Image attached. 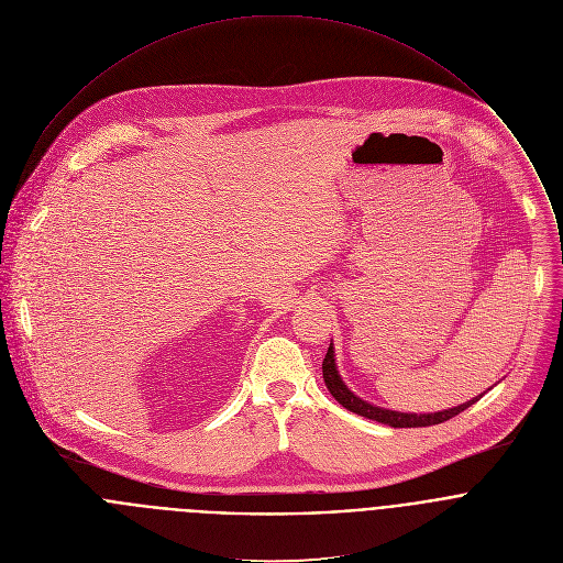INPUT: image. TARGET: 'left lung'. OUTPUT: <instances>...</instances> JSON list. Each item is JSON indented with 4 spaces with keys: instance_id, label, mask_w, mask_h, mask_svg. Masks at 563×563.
<instances>
[{
    "instance_id": "left-lung-1",
    "label": "left lung",
    "mask_w": 563,
    "mask_h": 563,
    "mask_svg": "<svg viewBox=\"0 0 563 563\" xmlns=\"http://www.w3.org/2000/svg\"><path fill=\"white\" fill-rule=\"evenodd\" d=\"M323 380H325V387L330 389V394L339 400V405H343L345 409H350V411H354L358 416H365L369 420H376V422H383V424H389V427H431V424H440V422L457 416L460 411H464L466 407H471L473 402H477L482 398V394H479L473 400H466V402H462L457 407H451V409H444V411H435V413H402V411H391V409H383V407L369 405L367 400H361L354 391H350L345 387V383L341 380L336 363H334V347H332V343H330L328 354L323 358Z\"/></svg>"
}]
</instances>
